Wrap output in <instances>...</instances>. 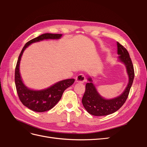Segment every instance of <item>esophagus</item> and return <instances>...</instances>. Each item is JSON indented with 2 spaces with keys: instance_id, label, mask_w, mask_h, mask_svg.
Instances as JSON below:
<instances>
[{
  "instance_id": "1",
  "label": "esophagus",
  "mask_w": 147,
  "mask_h": 147,
  "mask_svg": "<svg viewBox=\"0 0 147 147\" xmlns=\"http://www.w3.org/2000/svg\"><path fill=\"white\" fill-rule=\"evenodd\" d=\"M75 81H76V83H83L85 81V77L83 74H80L77 76L76 78H75Z\"/></svg>"
}]
</instances>
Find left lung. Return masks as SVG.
<instances>
[{
  "label": "left lung",
  "mask_w": 147,
  "mask_h": 147,
  "mask_svg": "<svg viewBox=\"0 0 147 147\" xmlns=\"http://www.w3.org/2000/svg\"><path fill=\"white\" fill-rule=\"evenodd\" d=\"M118 61L126 69L128 83L121 94L111 99H105L97 90L91 77H88L86 90L82 98V104L87 112L94 116H105L117 112L126 102L134 78V71L132 61L126 49L117 42Z\"/></svg>",
  "instance_id": "obj_1"
}]
</instances>
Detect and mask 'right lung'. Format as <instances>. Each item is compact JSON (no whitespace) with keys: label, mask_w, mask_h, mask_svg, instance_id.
I'll list each match as a JSON object with an SVG mask.
<instances>
[{"label":"right lung","mask_w":147,"mask_h":147,"mask_svg":"<svg viewBox=\"0 0 147 147\" xmlns=\"http://www.w3.org/2000/svg\"><path fill=\"white\" fill-rule=\"evenodd\" d=\"M62 34H43L33 38L25 44L19 56L15 69V82L18 95L24 106L30 110L37 112H43L51 109L56 105L63 96L64 91L74 83V78L66 79L57 82L47 88L35 90L26 86L23 83L20 72V65L24 50L30 45L43 40H58L62 37Z\"/></svg>","instance_id":"1"}]
</instances>
